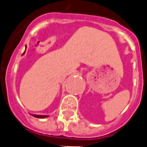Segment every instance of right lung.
I'll return each instance as SVG.
<instances>
[{
	"mask_svg": "<svg viewBox=\"0 0 147 147\" xmlns=\"http://www.w3.org/2000/svg\"><path fill=\"white\" fill-rule=\"evenodd\" d=\"M25 52V51H24ZM24 52L23 53V54L24 53ZM33 117H38V118H46V117H48V115H32Z\"/></svg>",
	"mask_w": 147,
	"mask_h": 147,
	"instance_id": "obj_1",
	"label": "right lung"
}]
</instances>
